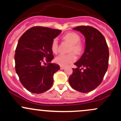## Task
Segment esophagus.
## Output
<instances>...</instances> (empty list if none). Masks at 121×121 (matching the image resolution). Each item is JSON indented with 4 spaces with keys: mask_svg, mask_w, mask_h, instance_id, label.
Wrapping results in <instances>:
<instances>
[{
    "mask_svg": "<svg viewBox=\"0 0 121 121\" xmlns=\"http://www.w3.org/2000/svg\"><path fill=\"white\" fill-rule=\"evenodd\" d=\"M60 68L61 70H63V69H65V66H61Z\"/></svg>",
    "mask_w": 121,
    "mask_h": 121,
    "instance_id": "1",
    "label": "esophagus"
}]
</instances>
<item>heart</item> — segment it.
<instances>
[{
	"mask_svg": "<svg viewBox=\"0 0 121 121\" xmlns=\"http://www.w3.org/2000/svg\"><path fill=\"white\" fill-rule=\"evenodd\" d=\"M63 38L71 44L70 52H73L76 54H79L83 50V45L80 42V37L78 34L70 32L66 34L63 37ZM51 49L52 52L56 53L58 51V41L56 39H53L51 44ZM76 59L75 55L73 53L69 54H60L56 57V63L62 66H65L69 63L74 62Z\"/></svg>",
	"mask_w": 121,
	"mask_h": 121,
	"instance_id": "heart-1",
	"label": "heart"
}]
</instances>
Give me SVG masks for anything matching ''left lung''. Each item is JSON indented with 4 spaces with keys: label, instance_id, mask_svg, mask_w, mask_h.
<instances>
[{
    "label": "left lung",
    "instance_id": "obj_1",
    "mask_svg": "<svg viewBox=\"0 0 121 121\" xmlns=\"http://www.w3.org/2000/svg\"><path fill=\"white\" fill-rule=\"evenodd\" d=\"M85 37V49L74 63L69 82L73 89L86 93L96 88L103 81L108 66L109 50L105 38L98 30L90 26L73 28Z\"/></svg>",
    "mask_w": 121,
    "mask_h": 121
}]
</instances>
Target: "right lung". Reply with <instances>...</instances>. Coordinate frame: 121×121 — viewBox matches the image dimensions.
Listing matches in <instances>:
<instances>
[{"label":"right lung","instance_id":"obj_1","mask_svg":"<svg viewBox=\"0 0 121 121\" xmlns=\"http://www.w3.org/2000/svg\"><path fill=\"white\" fill-rule=\"evenodd\" d=\"M61 32L48 27H33L18 40L15 51V69L22 84L31 93H42L53 84V74L60 67L51 63L53 59L51 44ZM45 60L47 66L43 65Z\"/></svg>","mask_w":121,"mask_h":121}]
</instances>
